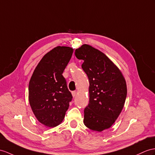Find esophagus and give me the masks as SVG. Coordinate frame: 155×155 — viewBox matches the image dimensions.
I'll return each instance as SVG.
<instances>
[{"instance_id":"1","label":"esophagus","mask_w":155,"mask_h":155,"mask_svg":"<svg viewBox=\"0 0 155 155\" xmlns=\"http://www.w3.org/2000/svg\"><path fill=\"white\" fill-rule=\"evenodd\" d=\"M77 93H78L77 91H72V92H71V94H72L73 97H75V96H76L77 95Z\"/></svg>"}]
</instances>
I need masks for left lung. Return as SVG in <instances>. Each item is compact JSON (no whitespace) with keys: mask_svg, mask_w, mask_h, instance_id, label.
<instances>
[{"mask_svg":"<svg viewBox=\"0 0 155 155\" xmlns=\"http://www.w3.org/2000/svg\"><path fill=\"white\" fill-rule=\"evenodd\" d=\"M76 58L89 81V103L84 109V122L90 130L110 128L121 113L127 86L121 71L103 52L89 45L75 49Z\"/></svg>","mask_w":155,"mask_h":155,"instance_id":"8db88e82","label":"left lung"}]
</instances>
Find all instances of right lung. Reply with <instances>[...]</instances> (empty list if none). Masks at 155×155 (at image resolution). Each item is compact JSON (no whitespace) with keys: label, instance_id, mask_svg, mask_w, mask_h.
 <instances>
[{"label":"right lung","instance_id":"1","mask_svg":"<svg viewBox=\"0 0 155 155\" xmlns=\"http://www.w3.org/2000/svg\"><path fill=\"white\" fill-rule=\"evenodd\" d=\"M73 48L58 46L45 54L34 70L29 84V101L33 114L44 126L61 123L72 95L62 73Z\"/></svg>","mask_w":155,"mask_h":155}]
</instances>
